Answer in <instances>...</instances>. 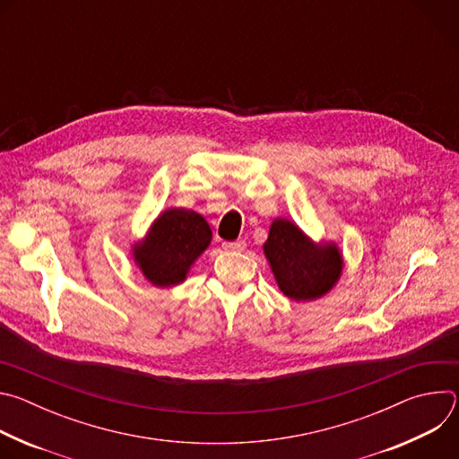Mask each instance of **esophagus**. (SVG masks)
<instances>
[{"label": "esophagus", "instance_id": "1", "mask_svg": "<svg viewBox=\"0 0 459 459\" xmlns=\"http://www.w3.org/2000/svg\"><path fill=\"white\" fill-rule=\"evenodd\" d=\"M221 247H223L225 250H230V252H239V250H243V248L247 247V243H245L243 239H238V241H223Z\"/></svg>", "mask_w": 459, "mask_h": 459}]
</instances>
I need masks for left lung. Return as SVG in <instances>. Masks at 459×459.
Instances as JSON below:
<instances>
[{
	"label": "left lung",
	"mask_w": 459,
	"mask_h": 459,
	"mask_svg": "<svg viewBox=\"0 0 459 459\" xmlns=\"http://www.w3.org/2000/svg\"><path fill=\"white\" fill-rule=\"evenodd\" d=\"M264 250L281 292L296 301L329 292L342 274L336 245H314L289 220H274Z\"/></svg>",
	"instance_id": "left-lung-1"
}]
</instances>
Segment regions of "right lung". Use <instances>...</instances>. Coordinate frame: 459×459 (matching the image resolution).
I'll use <instances>...</instances> for the list:
<instances>
[{
    "label": "right lung",
    "mask_w": 459,
    "mask_h": 459,
    "mask_svg": "<svg viewBox=\"0 0 459 459\" xmlns=\"http://www.w3.org/2000/svg\"><path fill=\"white\" fill-rule=\"evenodd\" d=\"M212 232L204 216L194 211L170 209L154 223L151 236L134 248L145 278L158 287L181 283L186 271L211 243Z\"/></svg>",
    "instance_id": "1"
}]
</instances>
